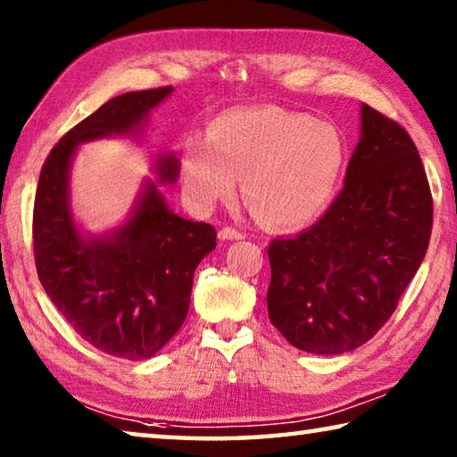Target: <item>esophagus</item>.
Returning <instances> with one entry per match:
<instances>
[{
	"label": "esophagus",
	"instance_id": "obj_1",
	"mask_svg": "<svg viewBox=\"0 0 457 457\" xmlns=\"http://www.w3.org/2000/svg\"><path fill=\"white\" fill-rule=\"evenodd\" d=\"M246 235L243 233V230H238L235 227H222L219 230V238L220 241H241V238H245Z\"/></svg>",
	"mask_w": 457,
	"mask_h": 457
}]
</instances>
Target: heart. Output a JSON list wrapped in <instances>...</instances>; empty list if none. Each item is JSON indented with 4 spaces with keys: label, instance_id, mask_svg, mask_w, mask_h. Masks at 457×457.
I'll use <instances>...</instances> for the list:
<instances>
[{
    "label": "heart",
    "instance_id": "b5f03b06",
    "mask_svg": "<svg viewBox=\"0 0 457 457\" xmlns=\"http://www.w3.org/2000/svg\"><path fill=\"white\" fill-rule=\"evenodd\" d=\"M343 140L331 124L283 108L235 110L214 120L208 138H190L182 180L192 204L212 208L243 195L261 220L299 227L329 204L337 184Z\"/></svg>",
    "mask_w": 457,
    "mask_h": 457
}]
</instances>
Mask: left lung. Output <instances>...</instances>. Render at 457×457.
Here are the masks:
<instances>
[{"mask_svg":"<svg viewBox=\"0 0 457 457\" xmlns=\"http://www.w3.org/2000/svg\"><path fill=\"white\" fill-rule=\"evenodd\" d=\"M431 224L434 200L411 136L361 104L345 187L313 227L269 245L270 323L307 353L363 345L418 273Z\"/></svg>","mask_w":457,"mask_h":457,"instance_id":"8db88e82","label":"left lung"}]
</instances>
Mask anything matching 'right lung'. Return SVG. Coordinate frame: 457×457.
<instances>
[{
    "mask_svg": "<svg viewBox=\"0 0 457 457\" xmlns=\"http://www.w3.org/2000/svg\"><path fill=\"white\" fill-rule=\"evenodd\" d=\"M172 86L126 92L84 118L47 154L34 203V257L39 283L63 319L96 349L140 361L158 353L184 323L192 277L216 246L206 222L180 219L156 182H146L124 227L84 237L70 211V162L78 144L136 134ZM160 182L179 174L174 156L158 158Z\"/></svg>",
    "mask_w": 457,
    "mask_h": 457,
    "instance_id": "obj_1",
    "label": "right lung"
}]
</instances>
